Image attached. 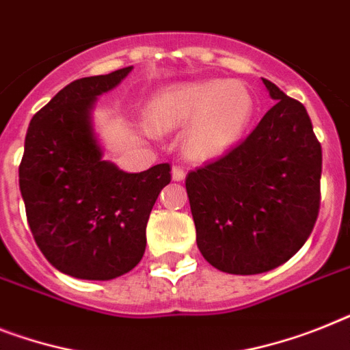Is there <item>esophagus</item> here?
<instances>
[{
    "mask_svg": "<svg viewBox=\"0 0 350 350\" xmlns=\"http://www.w3.org/2000/svg\"><path fill=\"white\" fill-rule=\"evenodd\" d=\"M184 177H186V172L180 168V166H173L172 168V178L175 182H180L184 180Z\"/></svg>",
    "mask_w": 350,
    "mask_h": 350,
    "instance_id": "34e87169",
    "label": "esophagus"
}]
</instances>
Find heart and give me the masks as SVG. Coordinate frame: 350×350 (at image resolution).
<instances>
[{"instance_id":"b5f03b06","label":"heart","mask_w":350,"mask_h":350,"mask_svg":"<svg viewBox=\"0 0 350 350\" xmlns=\"http://www.w3.org/2000/svg\"><path fill=\"white\" fill-rule=\"evenodd\" d=\"M254 114V98L243 83L221 78L172 83L146 103L148 125L157 132L189 126L184 139L193 161H211L234 148Z\"/></svg>"}]
</instances>
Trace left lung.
Listing matches in <instances>:
<instances>
[{
  "label": "left lung",
  "instance_id": "1",
  "mask_svg": "<svg viewBox=\"0 0 350 350\" xmlns=\"http://www.w3.org/2000/svg\"><path fill=\"white\" fill-rule=\"evenodd\" d=\"M262 83L275 105L243 143L186 178L198 250L234 275L293 258L320 207L322 148L306 107L267 78Z\"/></svg>",
  "mask_w": 350,
  "mask_h": 350
}]
</instances>
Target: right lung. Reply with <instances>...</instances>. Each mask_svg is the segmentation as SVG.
I'll return each instance as SVG.
<instances>
[{
    "mask_svg": "<svg viewBox=\"0 0 350 350\" xmlns=\"http://www.w3.org/2000/svg\"><path fill=\"white\" fill-rule=\"evenodd\" d=\"M132 69L75 80L26 132L19 189L28 225L44 258L77 279L111 281L141 261L150 213L170 184V164L129 173L103 157L92 112Z\"/></svg>",
    "mask_w": 350,
    "mask_h": 350,
    "instance_id": "1",
    "label": "right lung"
}]
</instances>
